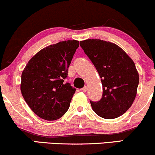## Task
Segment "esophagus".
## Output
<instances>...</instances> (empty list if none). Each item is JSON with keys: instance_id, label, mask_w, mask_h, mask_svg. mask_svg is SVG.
I'll return each instance as SVG.
<instances>
[{"instance_id": "34e87169", "label": "esophagus", "mask_w": 155, "mask_h": 155, "mask_svg": "<svg viewBox=\"0 0 155 155\" xmlns=\"http://www.w3.org/2000/svg\"><path fill=\"white\" fill-rule=\"evenodd\" d=\"M87 86H84L82 89H81V90H82V91L84 92L87 91Z\"/></svg>"}]
</instances>
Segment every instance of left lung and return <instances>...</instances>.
<instances>
[{
    "label": "left lung",
    "instance_id": "left-lung-1",
    "mask_svg": "<svg viewBox=\"0 0 155 155\" xmlns=\"http://www.w3.org/2000/svg\"><path fill=\"white\" fill-rule=\"evenodd\" d=\"M80 46L98 72L103 85L99 101H90L93 111L104 119L125 113L136 98L139 76L133 60L117 44L101 39L80 41Z\"/></svg>",
    "mask_w": 155,
    "mask_h": 155
}]
</instances>
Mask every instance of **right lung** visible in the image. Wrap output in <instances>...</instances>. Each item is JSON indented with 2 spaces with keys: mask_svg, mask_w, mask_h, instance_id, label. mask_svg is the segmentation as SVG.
Listing matches in <instances>:
<instances>
[{
  "mask_svg": "<svg viewBox=\"0 0 155 155\" xmlns=\"http://www.w3.org/2000/svg\"><path fill=\"white\" fill-rule=\"evenodd\" d=\"M79 41L68 40L39 51L29 60L21 77V92L37 116L58 120L68 111L76 89L64 81Z\"/></svg>",
  "mask_w": 155,
  "mask_h": 155,
  "instance_id": "right-lung-1",
  "label": "right lung"
}]
</instances>
